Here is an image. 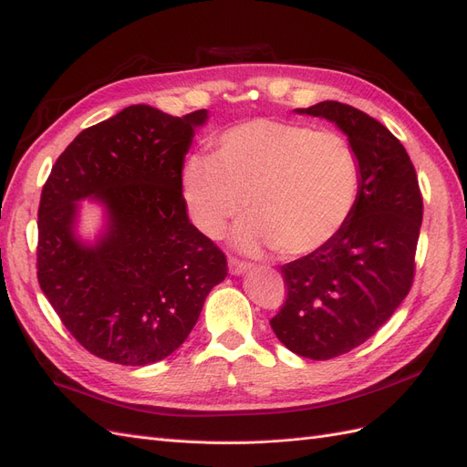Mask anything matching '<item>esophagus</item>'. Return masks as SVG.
I'll return each instance as SVG.
<instances>
[{
    "label": "esophagus",
    "instance_id": "1",
    "mask_svg": "<svg viewBox=\"0 0 467 467\" xmlns=\"http://www.w3.org/2000/svg\"><path fill=\"white\" fill-rule=\"evenodd\" d=\"M250 267H252V264L246 262V260H238V258H234V255H231V258H229V272L233 275L244 274V272H248Z\"/></svg>",
    "mask_w": 467,
    "mask_h": 467
}]
</instances>
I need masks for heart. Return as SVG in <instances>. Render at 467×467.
I'll return each mask as SVG.
<instances>
[{"label": "heart", "mask_w": 467, "mask_h": 467, "mask_svg": "<svg viewBox=\"0 0 467 467\" xmlns=\"http://www.w3.org/2000/svg\"><path fill=\"white\" fill-rule=\"evenodd\" d=\"M215 159L193 155L182 169L192 223L219 236L244 205L240 244H272L287 258L326 246L357 203L360 169L351 143L334 130L255 118L224 130Z\"/></svg>", "instance_id": "obj_1"}]
</instances>
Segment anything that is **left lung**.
Listing matches in <instances>:
<instances>
[{
  "label": "left lung",
  "instance_id": "left-lung-1",
  "mask_svg": "<svg viewBox=\"0 0 467 467\" xmlns=\"http://www.w3.org/2000/svg\"><path fill=\"white\" fill-rule=\"evenodd\" d=\"M296 112L337 124L360 169L343 229L320 250L279 267L287 296L269 320L285 348L326 360L372 337L408 296L423 195L408 151L379 119L337 100Z\"/></svg>",
  "mask_w": 467,
  "mask_h": 467
}]
</instances>
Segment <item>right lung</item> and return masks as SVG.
<instances>
[{"label": "right lung", "instance_id": "1", "mask_svg": "<svg viewBox=\"0 0 467 467\" xmlns=\"http://www.w3.org/2000/svg\"><path fill=\"white\" fill-rule=\"evenodd\" d=\"M207 110L184 118L133 104L83 130L57 157L38 205L36 275L67 332L104 360L157 363L176 351L227 277L221 248L193 227L182 167ZM108 207L95 247L74 238L77 202Z\"/></svg>", "mask_w": 467, "mask_h": 467}]
</instances>
